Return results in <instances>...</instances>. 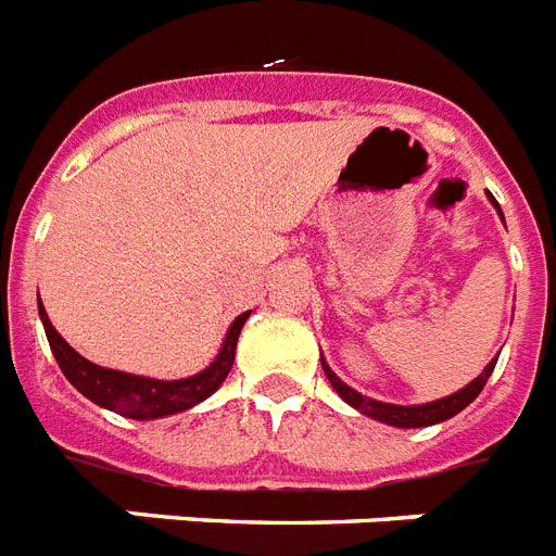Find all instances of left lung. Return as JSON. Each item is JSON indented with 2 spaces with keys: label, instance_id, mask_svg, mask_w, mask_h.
Wrapping results in <instances>:
<instances>
[{
  "label": "left lung",
  "instance_id": "1",
  "mask_svg": "<svg viewBox=\"0 0 556 556\" xmlns=\"http://www.w3.org/2000/svg\"><path fill=\"white\" fill-rule=\"evenodd\" d=\"M489 200L494 203V208H497V214L503 217L501 206H497V200L489 194ZM501 356V353H497ZM497 356L492 358L486 365V370L480 372L478 379L469 381V384L464 387V390H458V393L446 395V399H438V401H429V404H413V407H401V404H387V401H376V399H367V395L356 393L353 387L344 384L339 376H336L333 370L328 367V362L321 358V370H325V376H328L330 387H333L336 393L342 395L344 401H348L350 407L358 409L362 415H367V418H376V421L381 424H390V427H432V424H441L446 421V418H452V415H458L460 409H466L469 404H472L475 399L480 395V390L486 387L489 376H492L494 365H497Z\"/></svg>",
  "mask_w": 556,
  "mask_h": 556
}]
</instances>
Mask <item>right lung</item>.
Returning <instances> with one entry per match:
<instances>
[{"label":"right lung","instance_id":"right-lung-1","mask_svg":"<svg viewBox=\"0 0 556 556\" xmlns=\"http://www.w3.org/2000/svg\"><path fill=\"white\" fill-rule=\"evenodd\" d=\"M249 314L251 311H245V314H240L231 321V328H228L226 339H223L220 353H217V358L206 370L194 372L189 379L161 381L92 365L90 358H84L81 353H76L64 342L62 333L50 325L45 305L39 302V316L41 325H45V333H48L50 350H53L55 362H59L70 384L76 387L81 395H87L92 404H98V407L127 415V418H135V421H152V418H163V415L184 413V409L194 407L200 401H206L226 381L228 370L235 365L237 339H240V330L245 319H249Z\"/></svg>","mask_w":556,"mask_h":556}]
</instances>
